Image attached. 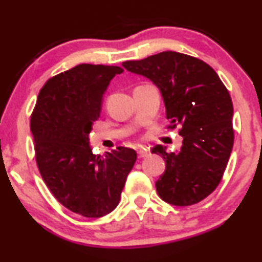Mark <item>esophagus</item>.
Wrapping results in <instances>:
<instances>
[{
  "mask_svg": "<svg viewBox=\"0 0 262 262\" xmlns=\"http://www.w3.org/2000/svg\"><path fill=\"white\" fill-rule=\"evenodd\" d=\"M147 155H149L147 149H145V147H139V149H138V157H139V159H144V157H146Z\"/></svg>",
  "mask_w": 262,
  "mask_h": 262,
  "instance_id": "obj_1",
  "label": "esophagus"
}]
</instances>
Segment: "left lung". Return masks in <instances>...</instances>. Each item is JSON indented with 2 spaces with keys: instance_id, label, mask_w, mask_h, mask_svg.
Instances as JSON below:
<instances>
[{
  "instance_id": "1",
  "label": "left lung",
  "mask_w": 262,
  "mask_h": 262,
  "mask_svg": "<svg viewBox=\"0 0 262 262\" xmlns=\"http://www.w3.org/2000/svg\"><path fill=\"white\" fill-rule=\"evenodd\" d=\"M122 66L152 81L161 93L169 128L182 125L178 152L168 154L162 145L151 151L166 162L156 182L160 198L174 206L204 200L221 182L233 149L228 90L209 64L179 52H161Z\"/></svg>"
}]
</instances>
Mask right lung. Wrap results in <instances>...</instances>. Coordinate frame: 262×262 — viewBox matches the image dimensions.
<instances>
[{
    "instance_id": "right-lung-1",
    "label": "right lung",
    "mask_w": 262,
    "mask_h": 262,
    "mask_svg": "<svg viewBox=\"0 0 262 262\" xmlns=\"http://www.w3.org/2000/svg\"><path fill=\"white\" fill-rule=\"evenodd\" d=\"M122 68L79 64L47 80L40 90L30 130L36 163L53 196L89 219L112 212L121 200L137 152L117 147L95 155L89 134L101 113L103 94Z\"/></svg>"
}]
</instances>
